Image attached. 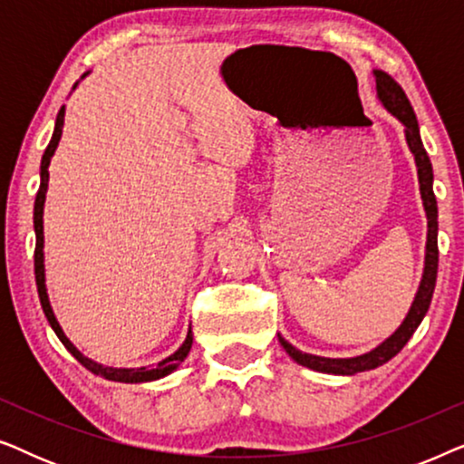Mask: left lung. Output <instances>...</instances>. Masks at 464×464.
<instances>
[{
    "label": "left lung",
    "mask_w": 464,
    "mask_h": 464,
    "mask_svg": "<svg viewBox=\"0 0 464 464\" xmlns=\"http://www.w3.org/2000/svg\"><path fill=\"white\" fill-rule=\"evenodd\" d=\"M373 78H376L380 101H382L384 107L392 113V116L399 118L403 122L405 139H408L411 154H414V158H416L418 181H420V194H422L424 208H427V218H429L427 262H424V275H422L420 287H418L416 300H414V304H411L408 316H405L401 327H399L389 340L382 342L376 351L361 354V357H354V359H325V357H314V354L300 353L297 348H294L289 342H285L281 335H278L281 346L289 353V357L297 361L300 365L310 367V370H316V372L340 373V376H353V373H359V372H370V370H373V367L382 365L389 359L395 357V354L401 351L405 344H408L411 334L416 332V327L420 325V321L424 319V314H427V310H429L430 297H433V291H435V281H437V262H440V249H437V200L433 194V167H430L427 150L422 148L420 132H418L416 113H414V110H411V105H410L408 97H405L403 88L399 86L389 73L373 72Z\"/></svg>",
    "instance_id": "1"
}]
</instances>
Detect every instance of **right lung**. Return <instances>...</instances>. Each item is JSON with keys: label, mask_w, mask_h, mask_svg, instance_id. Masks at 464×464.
Masks as SVG:
<instances>
[{"label": "right lung", "mask_w": 464, "mask_h": 464, "mask_svg": "<svg viewBox=\"0 0 464 464\" xmlns=\"http://www.w3.org/2000/svg\"><path fill=\"white\" fill-rule=\"evenodd\" d=\"M63 124H65V107H61L59 116H56V126H54V135L50 139L46 151H44L42 156V183H40V189H37V196H35V208H34V226H35V283H37V294H40V302H42V308H44V314H46V319L50 323V327L54 329V334L59 335V340L63 342V346L67 348L69 353L73 354L75 359L80 361L82 365L86 367V370H91L92 373H97V376H105L107 380H116V382H148V380H158L162 376H167L175 370L177 365L181 363L183 359L188 357L189 348H192V329L188 332V338L183 342L179 351L175 354H170L169 359L160 361V363L154 365V370H111V367H101L94 363V361L86 359L84 354H82L78 348H75L72 342L67 340V335L63 334V329L59 323L54 319V313L53 308H50V302H48V294H46V285H44V224H42V213H44V200H46V189H48V164H50V158H53L56 145H59V139L63 135Z\"/></svg>", "instance_id": "1"}]
</instances>
